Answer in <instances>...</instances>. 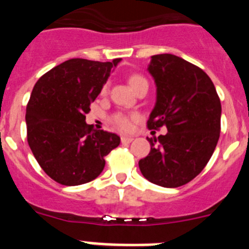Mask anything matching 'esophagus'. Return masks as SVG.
<instances>
[{"label": "esophagus", "mask_w": 249, "mask_h": 249, "mask_svg": "<svg viewBox=\"0 0 249 249\" xmlns=\"http://www.w3.org/2000/svg\"><path fill=\"white\" fill-rule=\"evenodd\" d=\"M132 141H133V137H128V136H122V137H121V142H122L123 144L131 143Z\"/></svg>", "instance_id": "esophagus-1"}]
</instances>
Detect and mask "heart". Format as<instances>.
I'll return each instance as SVG.
<instances>
[{"label":"heart","instance_id":"obj_1","mask_svg":"<svg viewBox=\"0 0 249 249\" xmlns=\"http://www.w3.org/2000/svg\"><path fill=\"white\" fill-rule=\"evenodd\" d=\"M128 83L132 89H135V91H137L140 87H143V86L148 87V82H147V80L143 76H141V74H132V76H129ZM106 92H107V85L103 86V89H102V93L105 94ZM135 118H136V114H131V116H128V114L116 113L113 117H112V122H113V124L117 127V128L122 129V131H128V129H131L132 127V120H135Z\"/></svg>","mask_w":249,"mask_h":249}]
</instances>
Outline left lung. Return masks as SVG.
Listing matches in <instances>:
<instances>
[{
  "instance_id": "1",
  "label": "left lung",
  "mask_w": 249,
  "mask_h": 249,
  "mask_svg": "<svg viewBox=\"0 0 249 249\" xmlns=\"http://www.w3.org/2000/svg\"><path fill=\"white\" fill-rule=\"evenodd\" d=\"M151 58L157 101L147 128L168 132L147 137L151 151L138 166L152 183L176 188L197 177L212 157L221 132V101L212 80L196 65L169 53Z\"/></svg>"
}]
</instances>
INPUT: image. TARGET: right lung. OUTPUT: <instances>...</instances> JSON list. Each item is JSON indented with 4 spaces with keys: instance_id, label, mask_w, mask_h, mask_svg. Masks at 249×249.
Wrapping results in <instances>:
<instances>
[{
    "instance_id": "obj_1",
    "label": "right lung",
    "mask_w": 249,
    "mask_h": 249,
    "mask_svg": "<svg viewBox=\"0 0 249 249\" xmlns=\"http://www.w3.org/2000/svg\"><path fill=\"white\" fill-rule=\"evenodd\" d=\"M120 61L68 59L35 85L26 108L27 142L41 168L57 183L93 181L105 168L106 156L120 144L116 133L86 123L91 103Z\"/></svg>"
}]
</instances>
